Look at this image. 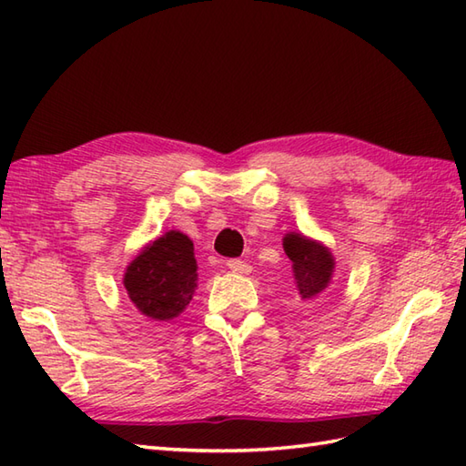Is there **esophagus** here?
I'll use <instances>...</instances> for the list:
<instances>
[{"instance_id":"esophagus-1","label":"esophagus","mask_w":466,"mask_h":466,"mask_svg":"<svg viewBox=\"0 0 466 466\" xmlns=\"http://www.w3.org/2000/svg\"><path fill=\"white\" fill-rule=\"evenodd\" d=\"M226 266H228L232 272H236V274H248L252 269V266L248 264V262H244V259H238V258H232V259H228V262H226Z\"/></svg>"}]
</instances>
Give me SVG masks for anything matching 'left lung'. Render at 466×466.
<instances>
[{
  "instance_id": "obj_1",
  "label": "left lung",
  "mask_w": 466,
  "mask_h": 466,
  "mask_svg": "<svg viewBox=\"0 0 466 466\" xmlns=\"http://www.w3.org/2000/svg\"><path fill=\"white\" fill-rule=\"evenodd\" d=\"M284 250L291 259L294 278L301 299L318 298L329 286L335 259L329 248L296 232L284 236Z\"/></svg>"
}]
</instances>
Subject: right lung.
<instances>
[{
    "instance_id": "obj_1",
    "label": "right lung",
    "mask_w": 466,
    "mask_h": 466,
    "mask_svg": "<svg viewBox=\"0 0 466 466\" xmlns=\"http://www.w3.org/2000/svg\"><path fill=\"white\" fill-rule=\"evenodd\" d=\"M194 244L187 234L170 230L147 244L127 266L123 284L145 318L168 321L187 309L197 289Z\"/></svg>"
}]
</instances>
